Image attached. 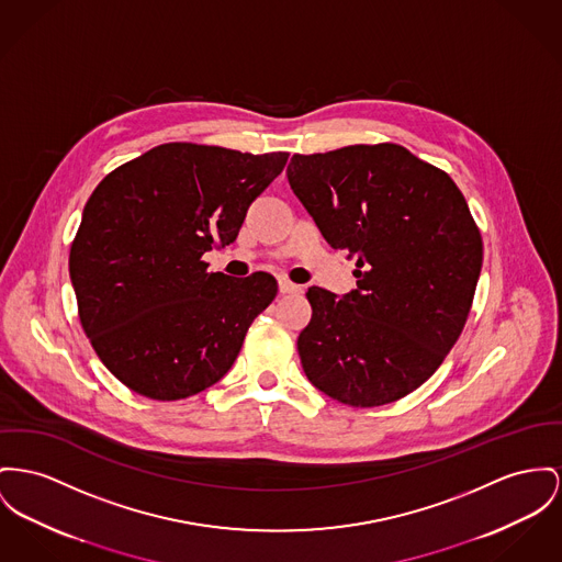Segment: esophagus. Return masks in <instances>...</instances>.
I'll return each mask as SVG.
<instances>
[{"mask_svg":"<svg viewBox=\"0 0 562 562\" xmlns=\"http://www.w3.org/2000/svg\"><path fill=\"white\" fill-rule=\"evenodd\" d=\"M279 292L281 294H300L302 288L296 285V283H292L290 279H279Z\"/></svg>","mask_w":562,"mask_h":562,"instance_id":"esophagus-1","label":"esophagus"}]
</instances>
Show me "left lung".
<instances>
[{
    "label": "left lung",
    "mask_w": 562,
    "mask_h": 562,
    "mask_svg": "<svg viewBox=\"0 0 562 562\" xmlns=\"http://www.w3.org/2000/svg\"><path fill=\"white\" fill-rule=\"evenodd\" d=\"M288 181L328 245L358 260L342 299L306 292L304 373L349 407L407 396L441 367L475 296L484 243L462 191L392 143L294 155Z\"/></svg>",
    "instance_id": "obj_1"
}]
</instances>
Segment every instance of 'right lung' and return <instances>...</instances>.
<instances>
[{"label":"right lung","instance_id":"add662e5","mask_svg":"<svg viewBox=\"0 0 562 562\" xmlns=\"http://www.w3.org/2000/svg\"><path fill=\"white\" fill-rule=\"evenodd\" d=\"M288 157L168 143L119 166L91 193L70 279L82 330L123 385L181 401L232 369L277 281L209 272L202 256L236 240L249 204Z\"/></svg>","mask_w":562,"mask_h":562}]
</instances>
